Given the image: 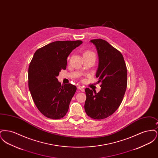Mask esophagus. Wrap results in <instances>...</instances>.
<instances>
[{
	"label": "esophagus",
	"instance_id": "obj_1",
	"mask_svg": "<svg viewBox=\"0 0 158 158\" xmlns=\"http://www.w3.org/2000/svg\"><path fill=\"white\" fill-rule=\"evenodd\" d=\"M77 88H78V89L81 90L82 92H84V91H85V89H84L83 87L82 86H77Z\"/></svg>",
	"mask_w": 158,
	"mask_h": 158
}]
</instances>
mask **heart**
I'll list each match as a JSON object with an SVG mask.
<instances>
[{
  "label": "heart",
  "instance_id": "obj_1",
  "mask_svg": "<svg viewBox=\"0 0 158 158\" xmlns=\"http://www.w3.org/2000/svg\"><path fill=\"white\" fill-rule=\"evenodd\" d=\"M94 54L92 52L89 51V50H87V51H85L84 53H83V56H86V55H88V54Z\"/></svg>",
  "mask_w": 158,
  "mask_h": 158
}]
</instances>
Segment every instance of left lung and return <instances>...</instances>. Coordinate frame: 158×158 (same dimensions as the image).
<instances>
[{"instance_id": "obj_1", "label": "left lung", "mask_w": 158, "mask_h": 158, "mask_svg": "<svg viewBox=\"0 0 158 158\" xmlns=\"http://www.w3.org/2000/svg\"><path fill=\"white\" fill-rule=\"evenodd\" d=\"M95 45L98 56L96 73L101 82L98 93L86 88L85 110L90 118L104 119L112 115L119 107L127 85V71L122 54L102 39L90 40Z\"/></svg>"}]
</instances>
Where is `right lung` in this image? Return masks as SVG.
I'll list each match as a JSON object with an SVG mask.
<instances>
[{
	"mask_svg": "<svg viewBox=\"0 0 158 158\" xmlns=\"http://www.w3.org/2000/svg\"><path fill=\"white\" fill-rule=\"evenodd\" d=\"M82 41H58L35 52L28 69V87L38 110L47 118L60 119L68 113L76 86L61 85L57 77L65 70L69 55Z\"/></svg>",
	"mask_w": 158,
	"mask_h": 158,
	"instance_id": "obj_1",
	"label": "right lung"
}]
</instances>
